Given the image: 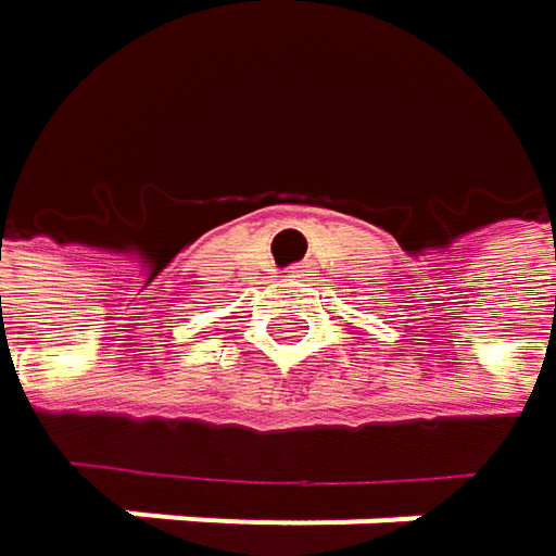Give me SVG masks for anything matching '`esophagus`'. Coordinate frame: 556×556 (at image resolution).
<instances>
[{"label":"esophagus","mask_w":556,"mask_h":556,"mask_svg":"<svg viewBox=\"0 0 556 556\" xmlns=\"http://www.w3.org/2000/svg\"><path fill=\"white\" fill-rule=\"evenodd\" d=\"M302 274H305L302 267H289V277H302Z\"/></svg>","instance_id":"1"}]
</instances>
